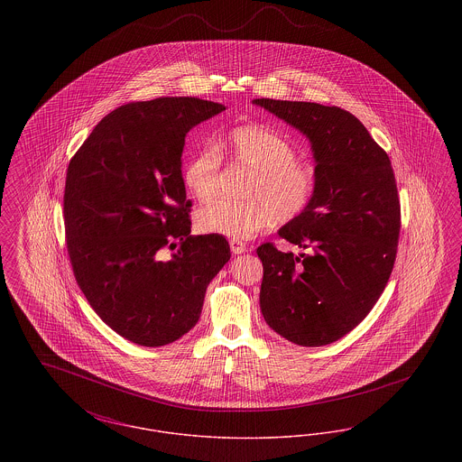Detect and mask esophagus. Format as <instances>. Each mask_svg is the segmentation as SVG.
Listing matches in <instances>:
<instances>
[{
  "label": "esophagus",
  "instance_id": "1",
  "mask_svg": "<svg viewBox=\"0 0 462 462\" xmlns=\"http://www.w3.org/2000/svg\"><path fill=\"white\" fill-rule=\"evenodd\" d=\"M230 249H232V253H234V254H242V253H245V251H247V245H245L242 241L232 239V241H230Z\"/></svg>",
  "mask_w": 462,
  "mask_h": 462
}]
</instances>
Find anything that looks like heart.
Masks as SVG:
<instances>
[{
  "label": "heart",
  "instance_id": "b5f03b06",
  "mask_svg": "<svg viewBox=\"0 0 462 462\" xmlns=\"http://www.w3.org/2000/svg\"><path fill=\"white\" fill-rule=\"evenodd\" d=\"M225 149L236 164L251 170L244 200H215L196 213L204 234L230 239H249L277 223L300 218L310 206L315 187V168L298 159L294 143L268 126L251 125L228 133ZM221 154L204 145L183 166V183L194 198H215L220 181Z\"/></svg>",
  "mask_w": 462,
  "mask_h": 462
}]
</instances>
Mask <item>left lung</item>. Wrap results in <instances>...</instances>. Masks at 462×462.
<instances>
[{"mask_svg":"<svg viewBox=\"0 0 462 462\" xmlns=\"http://www.w3.org/2000/svg\"><path fill=\"white\" fill-rule=\"evenodd\" d=\"M253 104L300 130L311 143L317 187L307 211L272 242L260 307L266 324L300 346H324L355 329L392 275L400 236V200L388 154L348 110L313 102L256 98Z\"/></svg>","mask_w":462,"mask_h":462,"instance_id":"left-lung-1","label":"left lung"}]
</instances>
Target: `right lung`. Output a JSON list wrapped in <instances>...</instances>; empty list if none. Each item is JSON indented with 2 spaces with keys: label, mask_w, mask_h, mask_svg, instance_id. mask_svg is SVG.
I'll list each match as a JSON object with an SVG mask.
<instances>
[{
  "label": "right lung",
  "mask_w": 462,
  "mask_h": 462,
  "mask_svg": "<svg viewBox=\"0 0 462 462\" xmlns=\"http://www.w3.org/2000/svg\"><path fill=\"white\" fill-rule=\"evenodd\" d=\"M225 106L162 97L112 110L69 162L67 253L97 315L140 346L198 324L208 284L230 260L223 236H190L181 176L185 136ZM164 246L176 248L170 261Z\"/></svg>",
  "instance_id": "add662e5"
}]
</instances>
